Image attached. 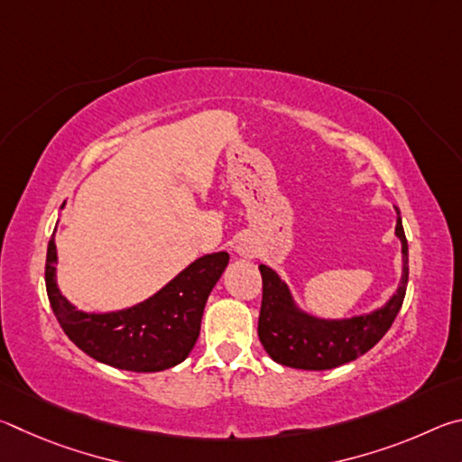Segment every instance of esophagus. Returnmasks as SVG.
Returning a JSON list of instances; mask_svg holds the SVG:
<instances>
[{
  "instance_id": "1",
  "label": "esophagus",
  "mask_w": 462,
  "mask_h": 462,
  "mask_svg": "<svg viewBox=\"0 0 462 462\" xmlns=\"http://www.w3.org/2000/svg\"><path fill=\"white\" fill-rule=\"evenodd\" d=\"M234 253L238 256H245V259H254L259 254V250H256L254 242L250 238H238L236 245H234Z\"/></svg>"
}]
</instances>
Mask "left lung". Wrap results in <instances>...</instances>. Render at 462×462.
<instances>
[{
  "label": "left lung",
  "instance_id": "obj_1",
  "mask_svg": "<svg viewBox=\"0 0 462 462\" xmlns=\"http://www.w3.org/2000/svg\"><path fill=\"white\" fill-rule=\"evenodd\" d=\"M395 236L402 242V279L395 293L363 314L350 318H319L303 310L285 279L269 264H261L263 306L259 316V338L273 361L303 371H328L355 361L371 350L400 314L408 289V240H405L400 209Z\"/></svg>",
  "mask_w": 462,
  "mask_h": 462
}]
</instances>
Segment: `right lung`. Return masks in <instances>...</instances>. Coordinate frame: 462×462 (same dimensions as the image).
Listing matches in <instances>:
<instances>
[{
	"label": "right lung",
	"mask_w": 462,
	"mask_h": 462,
	"mask_svg": "<svg viewBox=\"0 0 462 462\" xmlns=\"http://www.w3.org/2000/svg\"><path fill=\"white\" fill-rule=\"evenodd\" d=\"M228 259L226 250L199 256L136 306L83 311L59 289V254L52 232L46 250V293L60 328L85 355L122 371L159 373L189 356L199 336L203 308L228 267Z\"/></svg>",
	"instance_id": "obj_1"
}]
</instances>
